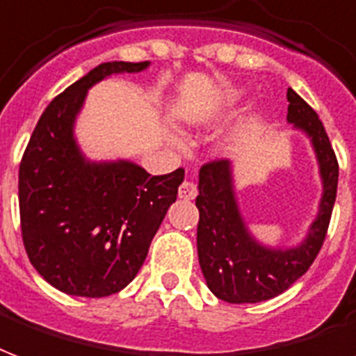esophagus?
<instances>
[{
  "label": "esophagus",
  "mask_w": 356,
  "mask_h": 356,
  "mask_svg": "<svg viewBox=\"0 0 356 356\" xmlns=\"http://www.w3.org/2000/svg\"><path fill=\"white\" fill-rule=\"evenodd\" d=\"M196 194H198L196 185L191 183V181H185L183 185L179 186V198L181 200H194L196 198Z\"/></svg>",
  "instance_id": "esophagus-1"
}]
</instances>
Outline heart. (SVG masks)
Returning a JSON list of instances; mask_svg holds the SVG:
<instances>
[{
    "label": "heart",
    "instance_id": "b5f03b06",
    "mask_svg": "<svg viewBox=\"0 0 356 356\" xmlns=\"http://www.w3.org/2000/svg\"><path fill=\"white\" fill-rule=\"evenodd\" d=\"M245 96H247L245 88H228V90L222 92L220 96L215 97L209 104H205L202 107H198V109H194V111L186 113L185 120L188 124H205V122H211V120L226 117L234 109H238V105L243 102ZM168 141L175 149L183 147L181 139L175 134H168Z\"/></svg>",
    "mask_w": 356,
    "mask_h": 356
}]
</instances>
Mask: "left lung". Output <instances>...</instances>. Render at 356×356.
Here are the masks:
<instances>
[{"mask_svg": "<svg viewBox=\"0 0 356 356\" xmlns=\"http://www.w3.org/2000/svg\"><path fill=\"white\" fill-rule=\"evenodd\" d=\"M286 99V122L309 139L323 186L317 215L298 243L268 245L252 234L239 207L234 162H211L198 173L200 268L209 291L230 304H257L285 292L309 270L328 230L338 191V160L317 113L292 88Z\"/></svg>", "mask_w": 356, "mask_h": 356, "instance_id": "left-lung-1", "label": "left lung"}]
</instances>
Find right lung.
I'll list each match as a JSON object with an SVG mask.
<instances>
[{
    "instance_id": "right-lung-1",
    "label": "right lung",
    "mask_w": 356,
    "mask_h": 356,
    "mask_svg": "<svg viewBox=\"0 0 356 356\" xmlns=\"http://www.w3.org/2000/svg\"><path fill=\"white\" fill-rule=\"evenodd\" d=\"M151 62H104L52 99L18 171L22 239L30 262L54 289L86 298L122 291L141 270L185 171L154 175L134 160H92L75 126L88 90Z\"/></svg>"
}]
</instances>
